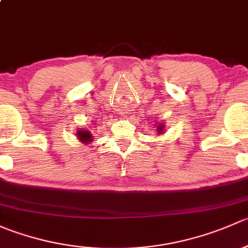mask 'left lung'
Listing matches in <instances>:
<instances>
[{"mask_svg":"<svg viewBox=\"0 0 248 248\" xmlns=\"http://www.w3.org/2000/svg\"><path fill=\"white\" fill-rule=\"evenodd\" d=\"M156 124H157V122H156ZM164 128H166V126H164V124L163 122H162V124H157V132H158L159 134H163V131H164Z\"/></svg>","mask_w":248,"mask_h":248,"instance_id":"left-lung-1","label":"left lung"}]
</instances>
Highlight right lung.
I'll list each match as a JSON object with an SVG mask.
<instances>
[{"label":"right lung","mask_w":248,"mask_h":248,"mask_svg":"<svg viewBox=\"0 0 248 248\" xmlns=\"http://www.w3.org/2000/svg\"><path fill=\"white\" fill-rule=\"evenodd\" d=\"M76 136H77L78 140L81 142H84V144H90V142L92 141V139H93V136H92L91 131H89V128L79 129V131H77Z\"/></svg>","instance_id":"add662e5"}]
</instances>
